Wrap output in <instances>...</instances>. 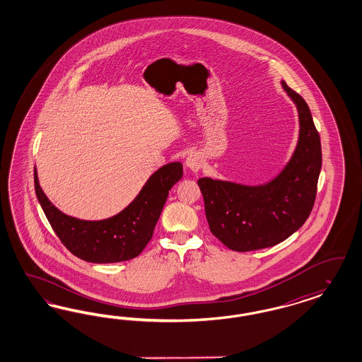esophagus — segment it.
<instances>
[{
	"mask_svg": "<svg viewBox=\"0 0 362 362\" xmlns=\"http://www.w3.org/2000/svg\"><path fill=\"white\" fill-rule=\"evenodd\" d=\"M186 167H187L188 170H191V171H194V173H197V171H199L200 165H202V158H200L199 153H189L187 158H186Z\"/></svg>",
	"mask_w": 362,
	"mask_h": 362,
	"instance_id": "obj_1",
	"label": "esophagus"
}]
</instances>
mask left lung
<instances>
[{
	"instance_id": "obj_1",
	"label": "left lung",
	"mask_w": 362,
	"mask_h": 362,
	"mask_svg": "<svg viewBox=\"0 0 362 362\" xmlns=\"http://www.w3.org/2000/svg\"><path fill=\"white\" fill-rule=\"evenodd\" d=\"M298 112V141L273 179L250 186L202 177L198 180L212 234L234 251L272 247L306 222L322 165L321 140L306 101L281 81Z\"/></svg>"
}]
</instances>
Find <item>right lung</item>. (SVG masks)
Masks as SVG:
<instances>
[{"label": "right lung", "instance_id": "obj_1", "mask_svg": "<svg viewBox=\"0 0 362 362\" xmlns=\"http://www.w3.org/2000/svg\"><path fill=\"white\" fill-rule=\"evenodd\" d=\"M183 176L180 162L164 164L151 175L135 199L116 215L86 221L60 211L44 194L35 168L38 203L64 246L90 263H116L137 257L150 242L168 191Z\"/></svg>", "mask_w": 362, "mask_h": 362}]
</instances>
